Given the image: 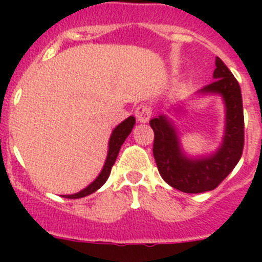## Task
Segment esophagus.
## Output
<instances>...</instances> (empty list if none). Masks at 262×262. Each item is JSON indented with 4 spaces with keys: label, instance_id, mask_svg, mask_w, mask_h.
Returning <instances> with one entry per match:
<instances>
[{
    "label": "esophagus",
    "instance_id": "obj_1",
    "mask_svg": "<svg viewBox=\"0 0 262 262\" xmlns=\"http://www.w3.org/2000/svg\"><path fill=\"white\" fill-rule=\"evenodd\" d=\"M135 115L138 122H140V123H147L148 120L151 119V115H152L151 106L147 105V103L139 105L135 110Z\"/></svg>",
    "mask_w": 262,
    "mask_h": 262
}]
</instances>
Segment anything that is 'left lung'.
Masks as SVG:
<instances>
[{
    "instance_id": "obj_1",
    "label": "left lung",
    "mask_w": 262,
    "mask_h": 262,
    "mask_svg": "<svg viewBox=\"0 0 262 262\" xmlns=\"http://www.w3.org/2000/svg\"><path fill=\"white\" fill-rule=\"evenodd\" d=\"M215 81L201 94H221L226 105V129L222 145L210 156L190 159L182 152L177 131L165 117L149 120L155 133L154 156L164 181L184 193L214 190L239 163L244 148V114L242 90L231 71L219 57L215 60Z\"/></svg>"
}]
</instances>
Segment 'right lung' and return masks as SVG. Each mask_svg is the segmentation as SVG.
<instances>
[{
  "label": "right lung",
  "mask_w": 262,
  "mask_h": 262,
  "mask_svg": "<svg viewBox=\"0 0 262 262\" xmlns=\"http://www.w3.org/2000/svg\"><path fill=\"white\" fill-rule=\"evenodd\" d=\"M134 126H135V118L128 117L126 120H123L122 123L118 124L114 128L113 134L110 136V140H108V151H107V157H106L105 165H103L102 170L98 174V177L94 180L89 186H86L84 190L78 191L76 194H72V195H62L64 198H69V200H77V198H82V196H86L89 194L94 193L102 186L106 181H107L108 176H110L111 168L114 165L115 160H117L118 154H119V149L122 147V144L124 143V140L127 139V136L131 134Z\"/></svg>",
  "instance_id": "obj_1"
}]
</instances>
